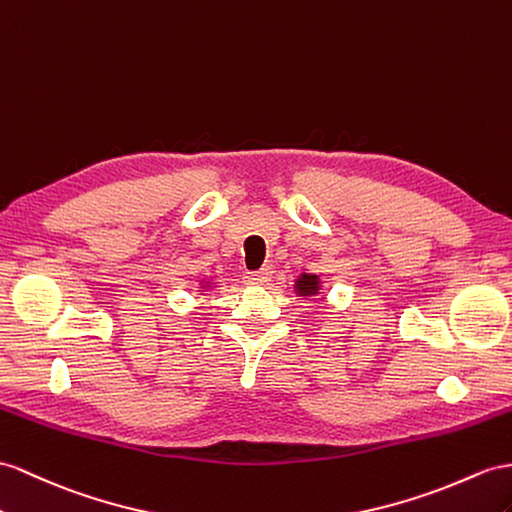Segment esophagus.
<instances>
[{
    "label": "esophagus",
    "mask_w": 512,
    "mask_h": 512,
    "mask_svg": "<svg viewBox=\"0 0 512 512\" xmlns=\"http://www.w3.org/2000/svg\"><path fill=\"white\" fill-rule=\"evenodd\" d=\"M270 277H272V268L270 266H266V268H261V270H255V272H246V281L248 283H255V285H264V283H268L270 281Z\"/></svg>",
    "instance_id": "1"
}]
</instances>
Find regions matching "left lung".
Listing matches in <instances>:
<instances>
[{
    "instance_id": "8db88e82",
    "label": "left lung",
    "mask_w": 512,
    "mask_h": 512,
    "mask_svg": "<svg viewBox=\"0 0 512 512\" xmlns=\"http://www.w3.org/2000/svg\"><path fill=\"white\" fill-rule=\"evenodd\" d=\"M298 290L307 292V294L316 290V277H307V274H305V277L298 281Z\"/></svg>"
}]
</instances>
